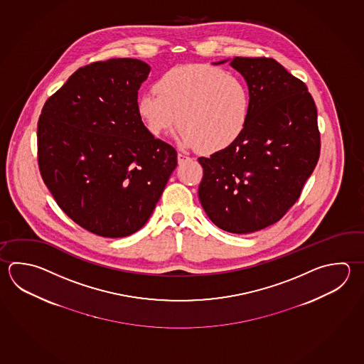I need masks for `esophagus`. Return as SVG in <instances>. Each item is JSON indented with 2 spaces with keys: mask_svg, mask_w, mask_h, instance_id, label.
I'll return each instance as SVG.
<instances>
[{
  "mask_svg": "<svg viewBox=\"0 0 364 364\" xmlns=\"http://www.w3.org/2000/svg\"><path fill=\"white\" fill-rule=\"evenodd\" d=\"M191 159L189 156H186V154H183V153H178V165H183V164H186Z\"/></svg>",
  "mask_w": 364,
  "mask_h": 364,
  "instance_id": "obj_1",
  "label": "esophagus"
}]
</instances>
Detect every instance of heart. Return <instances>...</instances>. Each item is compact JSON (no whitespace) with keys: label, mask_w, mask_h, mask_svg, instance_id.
<instances>
[{"label":"heart","mask_w":364,"mask_h":364,"mask_svg":"<svg viewBox=\"0 0 364 364\" xmlns=\"http://www.w3.org/2000/svg\"><path fill=\"white\" fill-rule=\"evenodd\" d=\"M153 94L137 99L136 112L153 136L180 126V141L207 153L223 151L242 135L251 97L240 77L206 64L175 67L158 77Z\"/></svg>","instance_id":"b5f03b06"}]
</instances>
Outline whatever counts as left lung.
I'll use <instances>...</instances> for the list:
<instances>
[{
  "mask_svg": "<svg viewBox=\"0 0 364 364\" xmlns=\"http://www.w3.org/2000/svg\"><path fill=\"white\" fill-rule=\"evenodd\" d=\"M227 62L247 82L250 117L233 144L198 158V197L216 227L254 233L282 219L316 168V107L306 85L274 59L237 56L213 64Z\"/></svg>",
  "mask_w": 364,
  "mask_h": 364,
  "instance_id": "obj_1",
  "label": "left lung"
}]
</instances>
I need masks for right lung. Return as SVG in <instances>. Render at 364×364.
Masks as SVG:
<instances>
[{
  "instance_id": "1",
  "label": "right lung",
  "mask_w": 364,
  "mask_h": 364,
  "mask_svg": "<svg viewBox=\"0 0 364 364\" xmlns=\"http://www.w3.org/2000/svg\"><path fill=\"white\" fill-rule=\"evenodd\" d=\"M149 72L130 58L92 63L48 97L38 119L45 184L70 219L100 237L144 227L178 166L176 151L137 116Z\"/></svg>"
}]
</instances>
